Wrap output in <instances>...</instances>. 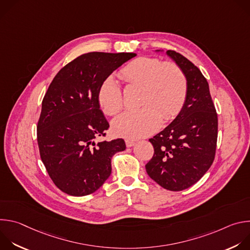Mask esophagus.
I'll use <instances>...</instances> for the list:
<instances>
[{
	"instance_id": "34e87169",
	"label": "esophagus",
	"mask_w": 250,
	"mask_h": 250,
	"mask_svg": "<svg viewBox=\"0 0 250 250\" xmlns=\"http://www.w3.org/2000/svg\"><path fill=\"white\" fill-rule=\"evenodd\" d=\"M135 145V142L133 141V140H129V139H126L125 140V146H126V147H131V146H133Z\"/></svg>"
}]
</instances>
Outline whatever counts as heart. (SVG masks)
I'll return each instance as SVG.
<instances>
[{
	"label": "heart",
	"mask_w": 250,
	"mask_h": 250,
	"mask_svg": "<svg viewBox=\"0 0 250 250\" xmlns=\"http://www.w3.org/2000/svg\"><path fill=\"white\" fill-rule=\"evenodd\" d=\"M119 75L126 84L142 88L141 104L145 106L116 118L112 123L116 135L127 139L147 136L159 127L161 118L170 121L181 111L187 95V79L177 64L142 56L125 65ZM98 102L109 116L122 111L123 92L114 78H106L100 85Z\"/></svg>",
	"instance_id": "b5f03b06"
}]
</instances>
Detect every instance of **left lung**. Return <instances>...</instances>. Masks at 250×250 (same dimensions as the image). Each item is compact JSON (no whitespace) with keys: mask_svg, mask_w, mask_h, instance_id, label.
Returning <instances> with one entry per match:
<instances>
[{"mask_svg":"<svg viewBox=\"0 0 250 250\" xmlns=\"http://www.w3.org/2000/svg\"><path fill=\"white\" fill-rule=\"evenodd\" d=\"M166 53L184 72L187 95L179 115L149 139L154 154L146 169L158 185L176 192L197 183L212 164L218 115L208 81L200 69L180 53L174 50Z\"/></svg>","mask_w":250,"mask_h":250,"instance_id":"1","label":"left lung"}]
</instances>
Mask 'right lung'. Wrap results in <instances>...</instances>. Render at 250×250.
<instances>
[{
    "label": "right lung",
    "instance_id": "right-lung-1",
    "mask_svg": "<svg viewBox=\"0 0 250 250\" xmlns=\"http://www.w3.org/2000/svg\"><path fill=\"white\" fill-rule=\"evenodd\" d=\"M135 53L89 52L65 65L44 95L38 123L41 158L62 192L82 197L96 192L112 173L123 138L96 139L110 125L100 110L98 90L104 79Z\"/></svg>",
    "mask_w": 250,
    "mask_h": 250
}]
</instances>
